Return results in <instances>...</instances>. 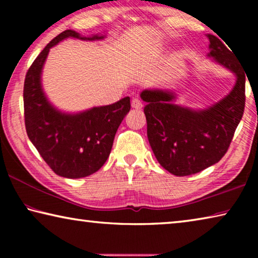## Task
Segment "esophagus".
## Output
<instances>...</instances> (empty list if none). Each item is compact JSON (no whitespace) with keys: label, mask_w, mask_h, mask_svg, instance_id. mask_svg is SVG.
Returning a JSON list of instances; mask_svg holds the SVG:
<instances>
[{"label":"esophagus","mask_w":258,"mask_h":258,"mask_svg":"<svg viewBox=\"0 0 258 258\" xmlns=\"http://www.w3.org/2000/svg\"><path fill=\"white\" fill-rule=\"evenodd\" d=\"M143 107V103L139 98H133L132 99V108L134 109H141Z\"/></svg>","instance_id":"1"}]
</instances>
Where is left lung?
<instances>
[{"mask_svg":"<svg viewBox=\"0 0 258 258\" xmlns=\"http://www.w3.org/2000/svg\"><path fill=\"white\" fill-rule=\"evenodd\" d=\"M208 40L209 55L237 75L228 97L206 110L194 111L169 102L174 99L171 92L146 90L141 93L147 102L151 149L159 164L176 176L199 173L223 158L243 115L246 72L220 38L208 35Z\"/></svg>","mask_w":258,"mask_h":258,"instance_id":"left-lung-1","label":"left lung"}]
</instances>
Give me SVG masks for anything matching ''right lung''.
<instances>
[{
  "label": "right lung",
  "mask_w": 258,
  "mask_h": 258,
  "mask_svg": "<svg viewBox=\"0 0 258 258\" xmlns=\"http://www.w3.org/2000/svg\"><path fill=\"white\" fill-rule=\"evenodd\" d=\"M67 37L80 38L64 30L47 44L26 74L24 115L26 132L38 154L56 175L68 178L89 176L106 163L121 120L130 111V98L112 104L67 115L47 102L41 87V72L50 49ZM103 36L81 37L100 40Z\"/></svg>",
  "instance_id": "obj_1"
}]
</instances>
